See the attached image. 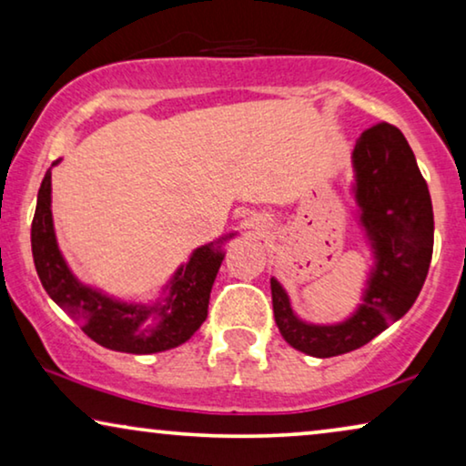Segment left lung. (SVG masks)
I'll list each match as a JSON object with an SVG mask.
<instances>
[{
	"mask_svg": "<svg viewBox=\"0 0 466 466\" xmlns=\"http://www.w3.org/2000/svg\"><path fill=\"white\" fill-rule=\"evenodd\" d=\"M354 197L373 250L362 303L339 324H308L271 278L273 316L292 348L316 359L359 350L403 318L422 290L432 257V203L416 157L397 127L380 123L356 139Z\"/></svg>",
	"mask_w": 466,
	"mask_h": 466,
	"instance_id": "obj_1",
	"label": "left lung"
}]
</instances>
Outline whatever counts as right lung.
<instances>
[{
  "instance_id": "add662e5",
  "label": "right lung",
  "mask_w": 466,
  "mask_h": 466,
  "mask_svg": "<svg viewBox=\"0 0 466 466\" xmlns=\"http://www.w3.org/2000/svg\"><path fill=\"white\" fill-rule=\"evenodd\" d=\"M56 158L53 167L59 163ZM227 238H233L227 235ZM201 246L188 263L177 267L165 286V299L155 305L125 303L78 282L56 246L50 212V169L37 190L35 216L31 222V252L35 271L48 297L80 324L95 343L114 352L155 354L180 346L208 318V303L216 273L220 269L222 241Z\"/></svg>"
}]
</instances>
